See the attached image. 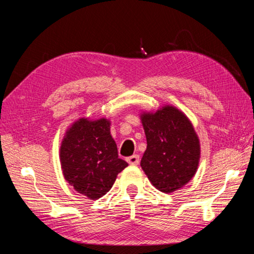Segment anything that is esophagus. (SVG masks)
<instances>
[{
	"instance_id": "obj_1",
	"label": "esophagus",
	"mask_w": 254,
	"mask_h": 254,
	"mask_svg": "<svg viewBox=\"0 0 254 254\" xmlns=\"http://www.w3.org/2000/svg\"><path fill=\"white\" fill-rule=\"evenodd\" d=\"M127 161L132 166H137V165H139V162H140V157L137 156V154H133V156L128 157L127 159Z\"/></svg>"
}]
</instances>
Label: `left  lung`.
<instances>
[{
    "mask_svg": "<svg viewBox=\"0 0 254 254\" xmlns=\"http://www.w3.org/2000/svg\"><path fill=\"white\" fill-rule=\"evenodd\" d=\"M147 149L141 168L154 187L171 194L187 185L198 169L199 137L183 111L166 104L140 113Z\"/></svg>",
    "mask_w": 254,
    "mask_h": 254,
    "instance_id": "8db88e82",
    "label": "left lung"
}]
</instances>
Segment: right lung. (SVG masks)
<instances>
[{
	"label": "right lung",
	"mask_w": 254,
	"mask_h": 254,
	"mask_svg": "<svg viewBox=\"0 0 254 254\" xmlns=\"http://www.w3.org/2000/svg\"><path fill=\"white\" fill-rule=\"evenodd\" d=\"M110 130V119L79 118L68 127L60 143L59 160L64 178L89 199L104 196L118 175L128 166L119 158Z\"/></svg>",
	"instance_id": "1"
}]
</instances>
